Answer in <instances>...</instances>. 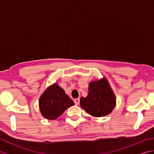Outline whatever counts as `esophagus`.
Returning <instances> with one entry per match:
<instances>
[{
	"instance_id": "34e87169",
	"label": "esophagus",
	"mask_w": 154,
	"mask_h": 154,
	"mask_svg": "<svg viewBox=\"0 0 154 154\" xmlns=\"http://www.w3.org/2000/svg\"><path fill=\"white\" fill-rule=\"evenodd\" d=\"M79 102H80V99H79V98H77V99H75L74 100V103H75V104H76V105H78V104H79Z\"/></svg>"
}]
</instances>
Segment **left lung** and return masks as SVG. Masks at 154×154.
Returning <instances> with one entry per match:
<instances>
[{
    "label": "left lung",
    "mask_w": 154,
    "mask_h": 154,
    "mask_svg": "<svg viewBox=\"0 0 154 154\" xmlns=\"http://www.w3.org/2000/svg\"><path fill=\"white\" fill-rule=\"evenodd\" d=\"M81 108L94 117H102L112 112L116 106V97L106 78L91 81L89 93L81 97Z\"/></svg>",
    "instance_id": "1"
}]
</instances>
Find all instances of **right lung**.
Instances as JSON below:
<instances>
[{
	"label": "right lung",
	"mask_w": 154,
	"mask_h": 154,
	"mask_svg": "<svg viewBox=\"0 0 154 154\" xmlns=\"http://www.w3.org/2000/svg\"><path fill=\"white\" fill-rule=\"evenodd\" d=\"M75 103L56 83L49 86L39 99L40 112L45 119L53 120Z\"/></svg>",
	"instance_id": "right-lung-1"
}]
</instances>
